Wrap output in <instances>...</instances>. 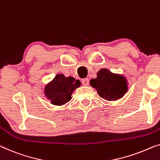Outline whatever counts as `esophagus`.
I'll return each instance as SVG.
<instances>
[{
    "mask_svg": "<svg viewBox=\"0 0 160 160\" xmlns=\"http://www.w3.org/2000/svg\"><path fill=\"white\" fill-rule=\"evenodd\" d=\"M82 83L83 85L87 86V85H89V79L88 78H84V79L82 80Z\"/></svg>",
    "mask_w": 160,
    "mask_h": 160,
    "instance_id": "34e87169",
    "label": "esophagus"
}]
</instances>
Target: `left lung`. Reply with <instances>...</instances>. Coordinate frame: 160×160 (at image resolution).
<instances>
[{"label":"left lung","mask_w":160,"mask_h":160,"mask_svg":"<svg viewBox=\"0 0 160 160\" xmlns=\"http://www.w3.org/2000/svg\"><path fill=\"white\" fill-rule=\"evenodd\" d=\"M90 85L97 90L98 94L107 101H116L127 92V80L123 76L112 73L107 69L97 72V78L90 81Z\"/></svg>","instance_id":"left-lung-1"}]
</instances>
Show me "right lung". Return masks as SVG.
Wrapping results in <instances>:
<instances>
[{
  "label": "right lung",
  "mask_w": 160,
  "mask_h": 160,
  "mask_svg": "<svg viewBox=\"0 0 160 160\" xmlns=\"http://www.w3.org/2000/svg\"><path fill=\"white\" fill-rule=\"evenodd\" d=\"M80 85L79 80H75L70 76L67 78L62 74H58L51 82L45 86V96L51 101L52 104L62 106L70 101L73 91Z\"/></svg>",
  "instance_id": "add662e5"
}]
</instances>
